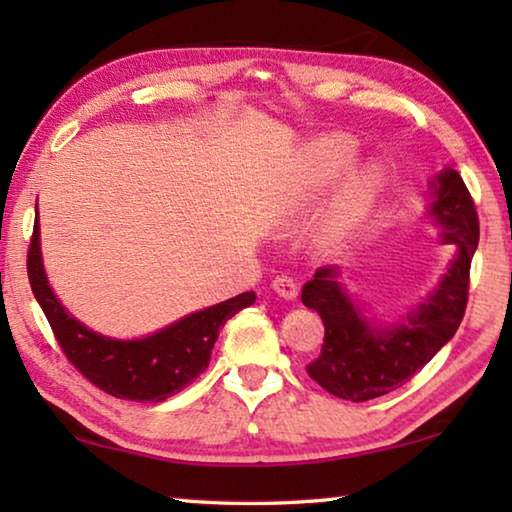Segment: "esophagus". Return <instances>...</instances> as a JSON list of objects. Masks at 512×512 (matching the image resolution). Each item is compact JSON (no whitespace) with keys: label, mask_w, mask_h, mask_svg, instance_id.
I'll return each instance as SVG.
<instances>
[{"label":"esophagus","mask_w":512,"mask_h":512,"mask_svg":"<svg viewBox=\"0 0 512 512\" xmlns=\"http://www.w3.org/2000/svg\"><path fill=\"white\" fill-rule=\"evenodd\" d=\"M271 287H273V291H275L280 298L293 300V298L298 296V282L293 280L291 275H277Z\"/></svg>","instance_id":"1"}]
</instances>
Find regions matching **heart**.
<instances>
[{
  "mask_svg": "<svg viewBox=\"0 0 512 512\" xmlns=\"http://www.w3.org/2000/svg\"><path fill=\"white\" fill-rule=\"evenodd\" d=\"M359 155V142L352 135L334 133L316 140L305 155V178L309 187L323 189L334 183L343 171L352 167ZM381 187V173L377 167H366L345 180L334 205L336 230L348 228L357 223L363 214L375 203Z\"/></svg>",
  "mask_w": 512,
  "mask_h": 512,
  "instance_id": "heart-1",
  "label": "heart"
}]
</instances>
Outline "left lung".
Here are the masks:
<instances>
[{"label": "left lung", "instance_id": "1", "mask_svg": "<svg viewBox=\"0 0 512 512\" xmlns=\"http://www.w3.org/2000/svg\"><path fill=\"white\" fill-rule=\"evenodd\" d=\"M431 214L443 241L458 253L436 293L404 323L375 329L336 282V268H318L302 287V305L323 318L325 339L307 375L341 400L368 402L404 386L456 334L470 293V266L479 244V214L458 171L445 169L433 185Z\"/></svg>", "mask_w": 512, "mask_h": 512}]
</instances>
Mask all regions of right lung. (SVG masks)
Masks as SVG:
<instances>
[{"mask_svg":"<svg viewBox=\"0 0 512 512\" xmlns=\"http://www.w3.org/2000/svg\"><path fill=\"white\" fill-rule=\"evenodd\" d=\"M29 284L51 325L60 350L81 375L119 400L164 402L210 366L219 329L255 302V291L207 307L140 341H115L94 334L67 314L49 289L40 257L38 216L27 253Z\"/></svg>","mask_w":512,"mask_h":512,"instance_id":"obj_1","label":"right lung"}]
</instances>
